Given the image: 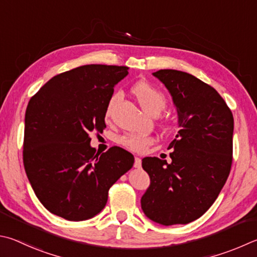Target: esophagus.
Here are the masks:
<instances>
[{"instance_id": "1", "label": "esophagus", "mask_w": 257, "mask_h": 257, "mask_svg": "<svg viewBox=\"0 0 257 257\" xmlns=\"http://www.w3.org/2000/svg\"><path fill=\"white\" fill-rule=\"evenodd\" d=\"M134 166L136 167V169H141L142 167V160L139 157H136L135 158V164H134Z\"/></svg>"}]
</instances>
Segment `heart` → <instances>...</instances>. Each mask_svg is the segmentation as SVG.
<instances>
[{"instance_id": "b5f03b06", "label": "heart", "mask_w": 257, "mask_h": 257, "mask_svg": "<svg viewBox=\"0 0 257 257\" xmlns=\"http://www.w3.org/2000/svg\"><path fill=\"white\" fill-rule=\"evenodd\" d=\"M132 93L142 108L151 114L160 113L166 104L164 93L148 81L142 80L135 83L132 86ZM118 100L119 94L116 93L109 99L104 111L105 119H110V116L112 115L114 105ZM153 141L154 139L146 134H125L119 138V144L129 151L141 153L146 151Z\"/></svg>"}]
</instances>
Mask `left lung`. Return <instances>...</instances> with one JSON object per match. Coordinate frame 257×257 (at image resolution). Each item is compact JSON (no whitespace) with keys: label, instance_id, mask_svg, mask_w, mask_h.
<instances>
[{"label":"left lung","instance_id":"left-lung-1","mask_svg":"<svg viewBox=\"0 0 257 257\" xmlns=\"http://www.w3.org/2000/svg\"><path fill=\"white\" fill-rule=\"evenodd\" d=\"M153 75L171 93L180 129L169 146L171 163L143 158L151 185L142 197V209L161 225H185L212 206L226 183L234 116L212 86L191 74L160 69Z\"/></svg>","mask_w":257,"mask_h":257}]
</instances>
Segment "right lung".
Segmentation results:
<instances>
[{"mask_svg":"<svg viewBox=\"0 0 257 257\" xmlns=\"http://www.w3.org/2000/svg\"><path fill=\"white\" fill-rule=\"evenodd\" d=\"M128 67L84 65L54 76L27 106L23 165L37 198L51 213L86 220L105 207L109 189L132 169L133 154L91 147L105 128L104 111Z\"/></svg>","mask_w":257,"mask_h":257,"instance_id":"add662e5","label":"right lung"}]
</instances>
